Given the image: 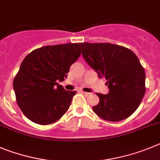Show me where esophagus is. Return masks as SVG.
Returning a JSON list of instances; mask_svg holds the SVG:
<instances>
[{
	"label": "esophagus",
	"instance_id": "34e87169",
	"mask_svg": "<svg viewBox=\"0 0 160 160\" xmlns=\"http://www.w3.org/2000/svg\"><path fill=\"white\" fill-rule=\"evenodd\" d=\"M82 93H83V94L84 95V96H89V95H90V93H89V92H82Z\"/></svg>",
	"mask_w": 160,
	"mask_h": 160
}]
</instances>
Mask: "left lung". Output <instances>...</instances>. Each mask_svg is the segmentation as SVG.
Here are the masks:
<instances>
[{
  "instance_id": "8db88e82",
  "label": "left lung",
  "mask_w": 160,
  "mask_h": 160,
  "mask_svg": "<svg viewBox=\"0 0 160 160\" xmlns=\"http://www.w3.org/2000/svg\"><path fill=\"white\" fill-rule=\"evenodd\" d=\"M82 56L100 78L107 80L108 94L96 93L92 108L104 120L120 121L132 115L145 94V71L132 50L110 43H82Z\"/></svg>"
}]
</instances>
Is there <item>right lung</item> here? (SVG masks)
<instances>
[{
    "mask_svg": "<svg viewBox=\"0 0 160 160\" xmlns=\"http://www.w3.org/2000/svg\"><path fill=\"white\" fill-rule=\"evenodd\" d=\"M80 53V44L68 43L41 47L25 57L13 89L17 104L28 119L47 125L65 114L77 92L66 91L57 81L67 77Z\"/></svg>",
    "mask_w": 160,
    "mask_h": 160,
    "instance_id": "add662e5",
    "label": "right lung"
}]
</instances>
